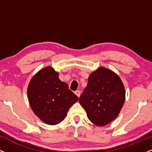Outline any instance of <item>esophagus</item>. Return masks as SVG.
<instances>
[{
  "mask_svg": "<svg viewBox=\"0 0 152 152\" xmlns=\"http://www.w3.org/2000/svg\"><path fill=\"white\" fill-rule=\"evenodd\" d=\"M75 94H76L78 97H80V96H81V91H80L79 90H76V91H75Z\"/></svg>",
  "mask_w": 152,
  "mask_h": 152,
  "instance_id": "esophagus-1",
  "label": "esophagus"
}]
</instances>
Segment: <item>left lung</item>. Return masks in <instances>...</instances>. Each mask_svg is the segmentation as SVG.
Returning <instances> with one entry per match:
<instances>
[{
  "label": "left lung",
  "instance_id": "8db88e82",
  "mask_svg": "<svg viewBox=\"0 0 152 152\" xmlns=\"http://www.w3.org/2000/svg\"><path fill=\"white\" fill-rule=\"evenodd\" d=\"M125 94L119 76L110 69L99 67L89 75L79 103L94 124L104 126L119 114L124 104Z\"/></svg>",
  "mask_w": 152,
  "mask_h": 152
}]
</instances>
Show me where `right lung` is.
<instances>
[{
	"label": "right lung",
	"instance_id": "right-lung-1",
	"mask_svg": "<svg viewBox=\"0 0 152 152\" xmlns=\"http://www.w3.org/2000/svg\"><path fill=\"white\" fill-rule=\"evenodd\" d=\"M27 94L34 114L48 125L61 123L69 108L78 100L67 83L59 79L58 73L51 66L43 68L33 76Z\"/></svg>",
	"mask_w": 152,
	"mask_h": 152
}]
</instances>
